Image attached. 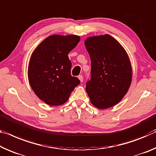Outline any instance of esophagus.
<instances>
[{
	"instance_id": "obj_1",
	"label": "esophagus",
	"mask_w": 156,
	"mask_h": 156,
	"mask_svg": "<svg viewBox=\"0 0 156 156\" xmlns=\"http://www.w3.org/2000/svg\"><path fill=\"white\" fill-rule=\"evenodd\" d=\"M78 78H79V80H80V82H83V76L82 75L78 76Z\"/></svg>"
}]
</instances>
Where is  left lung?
Listing matches in <instances>:
<instances>
[{
	"mask_svg": "<svg viewBox=\"0 0 156 156\" xmlns=\"http://www.w3.org/2000/svg\"><path fill=\"white\" fill-rule=\"evenodd\" d=\"M91 59V78L86 91L91 103L105 109L119 102L132 80V68L122 46L109 34L91 37L85 41Z\"/></svg>",
	"mask_w": 156,
	"mask_h": 156,
	"instance_id": "8db88e82",
	"label": "left lung"
}]
</instances>
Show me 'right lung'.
<instances>
[{"mask_svg":"<svg viewBox=\"0 0 156 156\" xmlns=\"http://www.w3.org/2000/svg\"><path fill=\"white\" fill-rule=\"evenodd\" d=\"M77 35L49 36L32 54L28 80L35 94L50 105H59L69 99L80 81L71 75L69 52L80 41Z\"/></svg>","mask_w":156,"mask_h":156,"instance_id":"obj_1","label":"right lung"}]
</instances>
